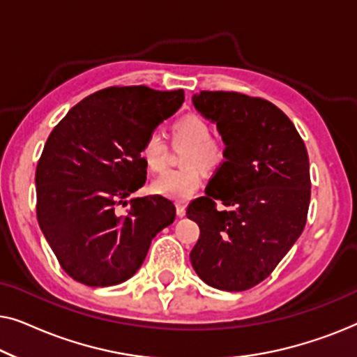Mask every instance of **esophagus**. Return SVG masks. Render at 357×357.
I'll list each match as a JSON object with an SVG mask.
<instances>
[{
    "mask_svg": "<svg viewBox=\"0 0 357 357\" xmlns=\"http://www.w3.org/2000/svg\"><path fill=\"white\" fill-rule=\"evenodd\" d=\"M175 209H177V216L178 218H183L185 216V213H187V209H185V206L183 204H177V206H175Z\"/></svg>",
    "mask_w": 357,
    "mask_h": 357,
    "instance_id": "1",
    "label": "esophagus"
}]
</instances>
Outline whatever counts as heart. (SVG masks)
<instances>
[{"label": "heart", "instance_id": "obj_1", "mask_svg": "<svg viewBox=\"0 0 357 357\" xmlns=\"http://www.w3.org/2000/svg\"><path fill=\"white\" fill-rule=\"evenodd\" d=\"M175 139L190 144L185 151L182 164L185 169L172 170L160 175L153 182V190L158 195L174 199L188 202L202 185V170L211 172L218 169L224 159L221 144L211 138V128L197 114L183 115L174 125ZM141 158L153 172H162L167 167V143L159 131L146 136L141 146Z\"/></svg>", "mask_w": 357, "mask_h": 357}]
</instances>
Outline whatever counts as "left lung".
<instances>
[{"mask_svg":"<svg viewBox=\"0 0 357 357\" xmlns=\"http://www.w3.org/2000/svg\"><path fill=\"white\" fill-rule=\"evenodd\" d=\"M193 105L216 123L226 160L187 209L199 227L190 260L206 284L247 291L271 275L304 231L309 154L294 123L261 97L202 91Z\"/></svg>","mask_w":357,"mask_h":357,"instance_id":"left-lung-1","label":"left lung"}]
</instances>
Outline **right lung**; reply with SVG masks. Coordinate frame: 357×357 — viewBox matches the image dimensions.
<instances>
[{
    "label": "right lung",
    "instance_id": "right-lung-1",
    "mask_svg": "<svg viewBox=\"0 0 357 357\" xmlns=\"http://www.w3.org/2000/svg\"><path fill=\"white\" fill-rule=\"evenodd\" d=\"M183 99V89L105 87L73 107L48 136L36 170L37 221L73 280L94 287L126 281L155 234L174 222L170 199L126 198L146 182V136Z\"/></svg>",
    "mask_w": 357,
    "mask_h": 357
}]
</instances>
